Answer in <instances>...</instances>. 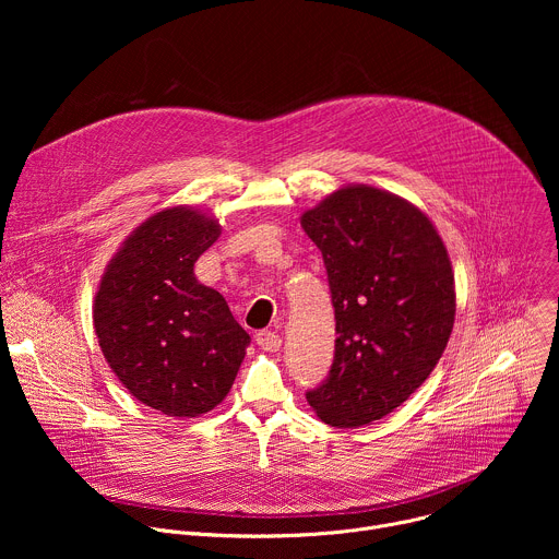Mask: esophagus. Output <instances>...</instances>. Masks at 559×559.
<instances>
[{
    "label": "esophagus",
    "instance_id": "obj_1",
    "mask_svg": "<svg viewBox=\"0 0 559 559\" xmlns=\"http://www.w3.org/2000/svg\"><path fill=\"white\" fill-rule=\"evenodd\" d=\"M257 343L265 352H278L281 345H283V338L276 332H259L257 334Z\"/></svg>",
    "mask_w": 559,
    "mask_h": 559
}]
</instances>
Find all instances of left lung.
I'll return each instance as SVG.
<instances>
[{
    "mask_svg": "<svg viewBox=\"0 0 559 559\" xmlns=\"http://www.w3.org/2000/svg\"><path fill=\"white\" fill-rule=\"evenodd\" d=\"M300 225L323 254L338 334L330 376L307 403L325 425H371L401 407L447 349L449 252L418 205L362 183L334 190Z\"/></svg>",
    "mask_w": 559,
    "mask_h": 559,
    "instance_id": "8db88e82",
    "label": "left lung"
}]
</instances>
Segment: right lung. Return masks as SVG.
<instances>
[{
	"mask_svg": "<svg viewBox=\"0 0 559 559\" xmlns=\"http://www.w3.org/2000/svg\"><path fill=\"white\" fill-rule=\"evenodd\" d=\"M221 236L210 210L173 205L136 225L93 302L102 354L139 403L175 418L212 412L229 393L250 334L194 263Z\"/></svg>",
	"mask_w": 559,
	"mask_h": 559,
	"instance_id": "1",
	"label": "right lung"
}]
</instances>
